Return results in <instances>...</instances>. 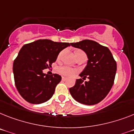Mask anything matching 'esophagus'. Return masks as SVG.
I'll return each instance as SVG.
<instances>
[{"instance_id":"1","label":"esophagus","mask_w":134,"mask_h":134,"mask_svg":"<svg viewBox=\"0 0 134 134\" xmlns=\"http://www.w3.org/2000/svg\"><path fill=\"white\" fill-rule=\"evenodd\" d=\"M67 77H62V80L63 81H66L67 80Z\"/></svg>"}]
</instances>
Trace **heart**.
I'll use <instances>...</instances> for the list:
<instances>
[{"instance_id": "obj_1", "label": "heart", "mask_w": 134, "mask_h": 134, "mask_svg": "<svg viewBox=\"0 0 134 134\" xmlns=\"http://www.w3.org/2000/svg\"><path fill=\"white\" fill-rule=\"evenodd\" d=\"M84 53L82 51H78L76 53ZM60 57V54H59L58 57ZM57 71L58 74H59L60 75L63 76H65V77H71L77 72V70L75 69H72V68H70V67H67V66H60V67H57Z\"/></svg>"}]
</instances>
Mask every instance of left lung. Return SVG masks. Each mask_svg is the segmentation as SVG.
Returning <instances> with one entry per match:
<instances>
[{
  "label": "left lung",
  "mask_w": 134,
  "mask_h": 134,
  "mask_svg": "<svg viewBox=\"0 0 134 134\" xmlns=\"http://www.w3.org/2000/svg\"><path fill=\"white\" fill-rule=\"evenodd\" d=\"M73 47L80 48L88 57L87 65L80 74L69 92L74 99L85 105H95L105 98L114 84L116 63L111 52L105 46L95 41L85 39L71 43ZM87 77L88 82H84Z\"/></svg>",
  "instance_id": "obj_1"
}]
</instances>
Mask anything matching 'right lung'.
<instances>
[{"label":"right lung","instance_id":"1","mask_svg":"<svg viewBox=\"0 0 134 134\" xmlns=\"http://www.w3.org/2000/svg\"><path fill=\"white\" fill-rule=\"evenodd\" d=\"M70 44L39 39L22 46L13 61V72L17 90L26 102L39 104L52 97L61 76L43 74V70L51 67L60 52Z\"/></svg>","mask_w":134,"mask_h":134}]
</instances>
